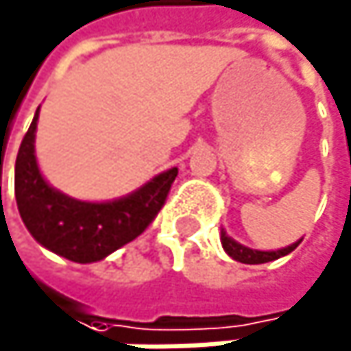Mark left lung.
<instances>
[{"label":"left lung","mask_w":351,"mask_h":351,"mask_svg":"<svg viewBox=\"0 0 351 351\" xmlns=\"http://www.w3.org/2000/svg\"><path fill=\"white\" fill-rule=\"evenodd\" d=\"M220 239H222L224 252H227L233 260L243 262V264H264V262H272V260H277V258H281V256L291 254V252L300 245V241H298V243H293V245H289V247H283V250H277V252H258V250H250V247L237 243L235 239H231L224 231H222Z\"/></svg>","instance_id":"left-lung-1"}]
</instances>
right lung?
<instances>
[{
    "mask_svg": "<svg viewBox=\"0 0 351 351\" xmlns=\"http://www.w3.org/2000/svg\"><path fill=\"white\" fill-rule=\"evenodd\" d=\"M37 118L39 108L20 143L14 174L18 212L29 233L43 247L79 264L104 260L139 237L166 204L179 170L170 168L162 172L139 191L116 202L89 204L72 199L51 189L37 168Z\"/></svg>",
    "mask_w": 351,
    "mask_h": 351,
    "instance_id": "obj_1",
    "label": "right lung"
}]
</instances>
